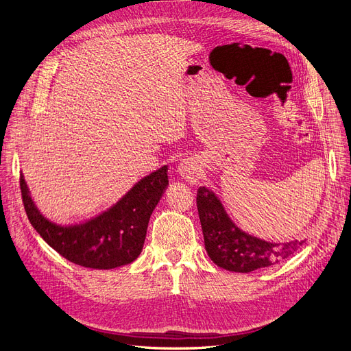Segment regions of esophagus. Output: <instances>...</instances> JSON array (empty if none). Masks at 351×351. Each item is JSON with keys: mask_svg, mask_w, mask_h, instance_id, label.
<instances>
[{"mask_svg": "<svg viewBox=\"0 0 351 351\" xmlns=\"http://www.w3.org/2000/svg\"><path fill=\"white\" fill-rule=\"evenodd\" d=\"M177 173L184 180V182L193 184L200 177V168L193 158H187V159H183V161L178 164Z\"/></svg>", "mask_w": 351, "mask_h": 351, "instance_id": "1", "label": "esophagus"}]
</instances>
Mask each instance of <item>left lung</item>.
<instances>
[{
	"label": "left lung",
	"instance_id": "left-lung-1",
	"mask_svg": "<svg viewBox=\"0 0 351 351\" xmlns=\"http://www.w3.org/2000/svg\"><path fill=\"white\" fill-rule=\"evenodd\" d=\"M196 204L206 253L222 269L247 274L268 268L290 258L303 243H275L249 234L231 219L221 199L210 189L199 187Z\"/></svg>",
	"mask_w": 351,
	"mask_h": 351
}]
</instances>
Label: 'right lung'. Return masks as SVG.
I'll return each mask as SVG.
<instances>
[{
	"label": "right lung",
	"instance_id": "1",
	"mask_svg": "<svg viewBox=\"0 0 351 351\" xmlns=\"http://www.w3.org/2000/svg\"><path fill=\"white\" fill-rule=\"evenodd\" d=\"M164 165L141 178L112 206L73 224H57L36 206L25 176H20L30 224L62 258L90 269H114L139 258L149 218L168 187Z\"/></svg>",
	"mask_w": 351,
	"mask_h": 351
}]
</instances>
